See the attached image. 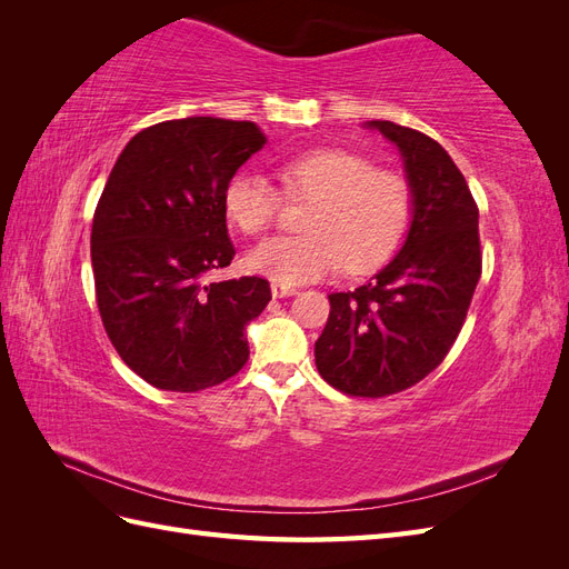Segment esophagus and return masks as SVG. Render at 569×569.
Segmentation results:
<instances>
[{
    "instance_id": "obj_1",
    "label": "esophagus",
    "mask_w": 569,
    "mask_h": 569,
    "mask_svg": "<svg viewBox=\"0 0 569 569\" xmlns=\"http://www.w3.org/2000/svg\"><path fill=\"white\" fill-rule=\"evenodd\" d=\"M272 297L274 299H284V297H295L297 295V287L295 284H284V282H272Z\"/></svg>"
}]
</instances>
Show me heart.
<instances>
[{"label": "heart", "mask_w": 569, "mask_h": 569, "mask_svg": "<svg viewBox=\"0 0 569 569\" xmlns=\"http://www.w3.org/2000/svg\"><path fill=\"white\" fill-rule=\"evenodd\" d=\"M287 201H311L303 234L274 237L247 256L249 270L284 284L313 282L337 272L366 274L380 268L408 230L412 194L408 180L339 147L297 153L278 163ZM222 206L232 226L261 237L280 218L282 197L266 178L242 173L228 182Z\"/></svg>", "instance_id": "b5f03b06"}]
</instances>
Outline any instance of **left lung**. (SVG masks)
I'll use <instances>...</instances> for the list:
<instances>
[{
  "label": "left lung",
  "instance_id": "1",
  "mask_svg": "<svg viewBox=\"0 0 569 569\" xmlns=\"http://www.w3.org/2000/svg\"><path fill=\"white\" fill-rule=\"evenodd\" d=\"M370 128L401 151L412 222L372 282L330 295L316 366L341 393L382 399L425 380L451 351L481 278V244L477 201L443 147L391 120Z\"/></svg>",
  "mask_w": 569,
  "mask_h": 569
}]
</instances>
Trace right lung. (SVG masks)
<instances>
[{
    "label": "right lung",
    "mask_w": 569,
    "mask_h": 569,
    "mask_svg": "<svg viewBox=\"0 0 569 569\" xmlns=\"http://www.w3.org/2000/svg\"><path fill=\"white\" fill-rule=\"evenodd\" d=\"M263 144L249 120H163L132 137L99 197V316L123 363L153 387L201 391L249 360L244 327L272 299L270 282L203 278L232 261L222 194Z\"/></svg>",
    "instance_id": "obj_1"
}]
</instances>
